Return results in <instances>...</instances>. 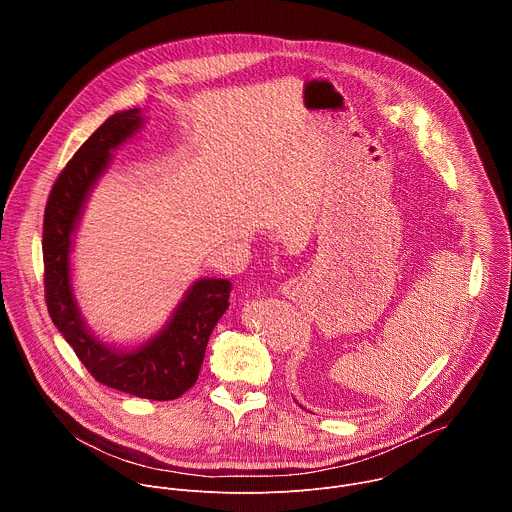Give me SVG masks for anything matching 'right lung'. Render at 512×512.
Segmentation results:
<instances>
[{
  "instance_id": "add662e5",
  "label": "right lung",
  "mask_w": 512,
  "mask_h": 512,
  "mask_svg": "<svg viewBox=\"0 0 512 512\" xmlns=\"http://www.w3.org/2000/svg\"><path fill=\"white\" fill-rule=\"evenodd\" d=\"M144 128L140 108L110 116L76 152L48 198L44 216V266L48 312L90 374L120 392L174 400L198 380L210 334L228 308L232 284L200 278L190 284L168 322L148 340L124 348L100 340L74 294L72 250L84 208L112 164V152Z\"/></svg>"
}]
</instances>
